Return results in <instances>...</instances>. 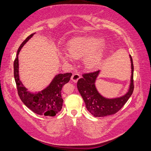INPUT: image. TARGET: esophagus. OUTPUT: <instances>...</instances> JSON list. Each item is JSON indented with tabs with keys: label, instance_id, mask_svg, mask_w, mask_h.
<instances>
[{
	"label": "esophagus",
	"instance_id": "obj_1",
	"mask_svg": "<svg viewBox=\"0 0 151 151\" xmlns=\"http://www.w3.org/2000/svg\"><path fill=\"white\" fill-rule=\"evenodd\" d=\"M80 78V75L78 72L74 73L72 76H71V80H72L73 82H77L78 80Z\"/></svg>",
	"mask_w": 151,
	"mask_h": 151
}]
</instances>
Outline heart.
Here are the masks:
<instances>
[{"instance_id":"b5f03b06","label":"heart","mask_w":151,"mask_h":151,"mask_svg":"<svg viewBox=\"0 0 151 151\" xmlns=\"http://www.w3.org/2000/svg\"><path fill=\"white\" fill-rule=\"evenodd\" d=\"M69 52L63 51L61 57L66 62L73 58H83V64L88 69L98 67L102 60L105 51L103 39L93 37L72 39L68 44Z\"/></svg>"}]
</instances>
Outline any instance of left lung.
<instances>
[{
	"instance_id": "left-lung-1",
	"label": "left lung",
	"mask_w": 151,
	"mask_h": 151,
	"mask_svg": "<svg viewBox=\"0 0 151 151\" xmlns=\"http://www.w3.org/2000/svg\"><path fill=\"white\" fill-rule=\"evenodd\" d=\"M130 58L131 61V78L128 92L124 96L116 98H106L98 92L95 82L100 73V70L83 74V78L78 81L77 86L79 92L84 101L87 110L93 116L104 117L114 114L124 106L131 96L134 90V65L130 55Z\"/></svg>"
}]
</instances>
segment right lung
Returning a JSON list of instances; mask_svg holds the SVG:
<instances>
[{"instance_id": "right-lung-1", "label": "right lung", "mask_w": 151, "mask_h": 151, "mask_svg": "<svg viewBox=\"0 0 151 151\" xmlns=\"http://www.w3.org/2000/svg\"><path fill=\"white\" fill-rule=\"evenodd\" d=\"M34 34L35 33L27 37L17 51V57L14 61V80L19 97L27 108L37 114L54 116L62 108L63 100L61 98V89L65 83L69 82L72 73H59L56 75L50 84L41 92L32 93L27 91V89L23 86L19 79L18 55L21 48Z\"/></svg>"}]
</instances>
